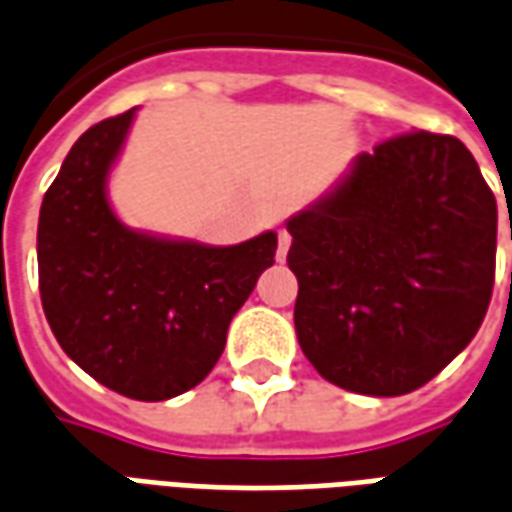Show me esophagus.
I'll return each instance as SVG.
<instances>
[{
	"label": "esophagus",
	"mask_w": 512,
	"mask_h": 512,
	"mask_svg": "<svg viewBox=\"0 0 512 512\" xmlns=\"http://www.w3.org/2000/svg\"><path fill=\"white\" fill-rule=\"evenodd\" d=\"M290 241H293V238H290L288 230H285V227H282V230H279V246H277V260H279V263H282V260H285V257H288Z\"/></svg>",
	"instance_id": "esophagus-1"
}]
</instances>
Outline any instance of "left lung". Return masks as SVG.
Returning a JSON list of instances; mask_svg holds the SVG:
<instances>
[{
	"instance_id": "1",
	"label": "left lung",
	"mask_w": 512,
	"mask_h": 512,
	"mask_svg": "<svg viewBox=\"0 0 512 512\" xmlns=\"http://www.w3.org/2000/svg\"><path fill=\"white\" fill-rule=\"evenodd\" d=\"M288 230L301 351L348 392H414L483 323L496 200L455 136L411 131L359 153L332 194Z\"/></svg>"
}]
</instances>
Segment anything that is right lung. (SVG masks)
<instances>
[{
    "mask_svg": "<svg viewBox=\"0 0 512 512\" xmlns=\"http://www.w3.org/2000/svg\"><path fill=\"white\" fill-rule=\"evenodd\" d=\"M136 109L87 128L43 197L40 301L84 373L131 400H169L208 376L233 315L274 266L277 233L205 246L136 233L106 200Z\"/></svg>",
    "mask_w": 512,
    "mask_h": 512,
    "instance_id": "add662e5",
    "label": "right lung"
}]
</instances>
